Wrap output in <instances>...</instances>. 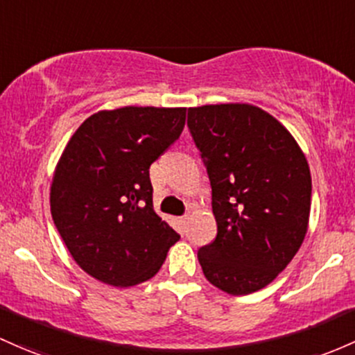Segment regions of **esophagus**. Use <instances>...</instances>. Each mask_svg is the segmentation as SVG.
Instances as JSON below:
<instances>
[{"label":"esophagus","instance_id":"34e87169","mask_svg":"<svg viewBox=\"0 0 355 355\" xmlns=\"http://www.w3.org/2000/svg\"><path fill=\"white\" fill-rule=\"evenodd\" d=\"M178 222H180V227H182V231H185V229H187V222H189V217H187V216L180 217V219H178Z\"/></svg>","mask_w":355,"mask_h":355}]
</instances>
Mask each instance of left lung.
Segmentation results:
<instances>
[{"mask_svg": "<svg viewBox=\"0 0 355 355\" xmlns=\"http://www.w3.org/2000/svg\"><path fill=\"white\" fill-rule=\"evenodd\" d=\"M189 130L212 187L217 236L198 249L205 278L229 295L270 285L305 239L309 162L290 131L252 104L189 109Z\"/></svg>", "mask_w": 355, "mask_h": 355, "instance_id": "left-lung-1", "label": "left lung"}]
</instances>
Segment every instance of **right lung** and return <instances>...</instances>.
<instances>
[{"label": "right lung", "mask_w": 355, "mask_h": 355, "mask_svg": "<svg viewBox=\"0 0 355 355\" xmlns=\"http://www.w3.org/2000/svg\"><path fill=\"white\" fill-rule=\"evenodd\" d=\"M187 107L128 106L89 116L69 139L50 210L73 261L111 286L153 278L180 236L153 210L150 165L180 138Z\"/></svg>", "instance_id": "obj_1"}]
</instances>
